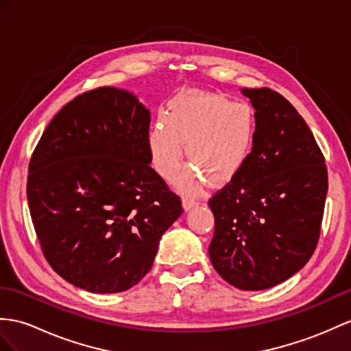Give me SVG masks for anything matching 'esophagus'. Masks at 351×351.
<instances>
[{"label":"esophagus","mask_w":351,"mask_h":351,"mask_svg":"<svg viewBox=\"0 0 351 351\" xmlns=\"http://www.w3.org/2000/svg\"><path fill=\"white\" fill-rule=\"evenodd\" d=\"M198 204H199V201L195 199L193 196H184V198H183V208H184L186 211L193 208V207H196V205H198Z\"/></svg>","instance_id":"34e87169"}]
</instances>
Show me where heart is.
<instances>
[{"label":"heart","mask_w":351,"mask_h":351,"mask_svg":"<svg viewBox=\"0 0 351 351\" xmlns=\"http://www.w3.org/2000/svg\"><path fill=\"white\" fill-rule=\"evenodd\" d=\"M254 141L249 106L216 93H192L171 101L167 117L159 116L149 132V152L159 174L173 176L183 160L186 144L191 168L176 177L183 191H198L204 176L226 183L240 173Z\"/></svg>","instance_id":"obj_1"}]
</instances>
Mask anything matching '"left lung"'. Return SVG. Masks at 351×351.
<instances>
[{"instance_id": "8db88e82", "label": "left lung", "mask_w": 351, "mask_h": 351, "mask_svg": "<svg viewBox=\"0 0 351 351\" xmlns=\"http://www.w3.org/2000/svg\"><path fill=\"white\" fill-rule=\"evenodd\" d=\"M254 108L245 165L208 201L213 267L229 285L263 290L310 261L320 237L328 169L301 114L278 92L241 89Z\"/></svg>"}]
</instances>
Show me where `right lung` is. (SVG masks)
<instances>
[{
  "label": "right lung",
  "instance_id": "obj_1",
  "mask_svg": "<svg viewBox=\"0 0 351 351\" xmlns=\"http://www.w3.org/2000/svg\"><path fill=\"white\" fill-rule=\"evenodd\" d=\"M150 111L131 92L82 93L52 119L27 184L43 254L92 293L131 289L150 271L182 201L150 167Z\"/></svg>",
  "mask_w": 351,
  "mask_h": 351
}]
</instances>
